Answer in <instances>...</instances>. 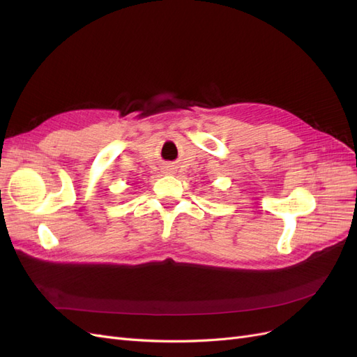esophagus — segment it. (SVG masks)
Returning <instances> with one entry per match:
<instances>
[{
    "instance_id": "1",
    "label": "esophagus",
    "mask_w": 357,
    "mask_h": 357,
    "mask_svg": "<svg viewBox=\"0 0 357 357\" xmlns=\"http://www.w3.org/2000/svg\"><path fill=\"white\" fill-rule=\"evenodd\" d=\"M168 171H169V169H168Z\"/></svg>"
}]
</instances>
